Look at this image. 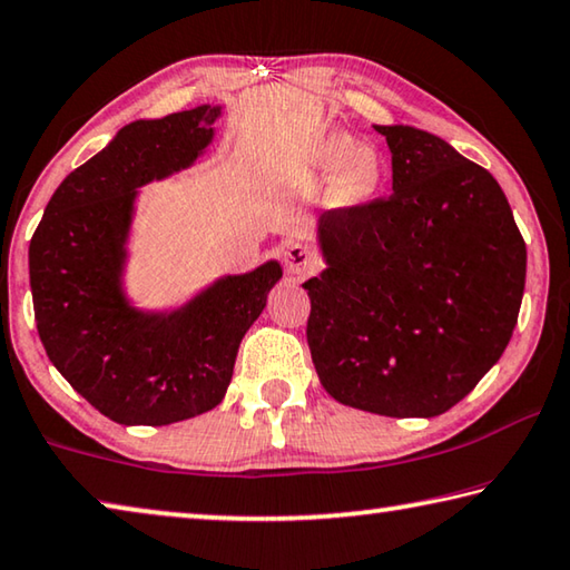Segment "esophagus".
<instances>
[{
	"mask_svg": "<svg viewBox=\"0 0 570 570\" xmlns=\"http://www.w3.org/2000/svg\"><path fill=\"white\" fill-rule=\"evenodd\" d=\"M284 266L288 274H296V276H308L316 272V256L314 250L304 246V244H288L284 248Z\"/></svg>",
	"mask_w": 570,
	"mask_h": 570,
	"instance_id": "obj_1",
	"label": "esophagus"
}]
</instances>
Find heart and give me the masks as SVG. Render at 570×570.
I'll return each mask as SVG.
<instances>
[{
    "instance_id": "b5f03b06",
    "label": "heart",
    "mask_w": 570,
    "mask_h": 570,
    "mask_svg": "<svg viewBox=\"0 0 570 570\" xmlns=\"http://www.w3.org/2000/svg\"><path fill=\"white\" fill-rule=\"evenodd\" d=\"M320 166L334 176L336 196L344 200L366 198L380 186L382 163L377 150L360 146L350 135H334L320 150Z\"/></svg>"
}]
</instances>
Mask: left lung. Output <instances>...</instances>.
<instances>
[{
	"label": "left lung",
	"instance_id": "1",
	"mask_svg": "<svg viewBox=\"0 0 570 570\" xmlns=\"http://www.w3.org/2000/svg\"><path fill=\"white\" fill-rule=\"evenodd\" d=\"M392 196L326 210L330 268L308 278L306 342L324 390L384 417H435L513 336L525 240L503 188L438 135L377 125Z\"/></svg>",
	"mask_w": 570,
	"mask_h": 570
}]
</instances>
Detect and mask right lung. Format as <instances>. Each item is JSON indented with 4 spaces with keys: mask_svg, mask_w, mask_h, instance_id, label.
Segmentation results:
<instances>
[{
    "mask_svg": "<svg viewBox=\"0 0 570 570\" xmlns=\"http://www.w3.org/2000/svg\"><path fill=\"white\" fill-rule=\"evenodd\" d=\"M220 108L125 125L108 148L55 190L30 240L35 322L57 372L120 424H170L214 410L234 377L238 344L282 278L268 262L220 278L173 314L125 304V258L135 188L190 166Z\"/></svg>",
    "mask_w": 570,
    "mask_h": 570,
    "instance_id": "obj_1",
    "label": "right lung"
}]
</instances>
